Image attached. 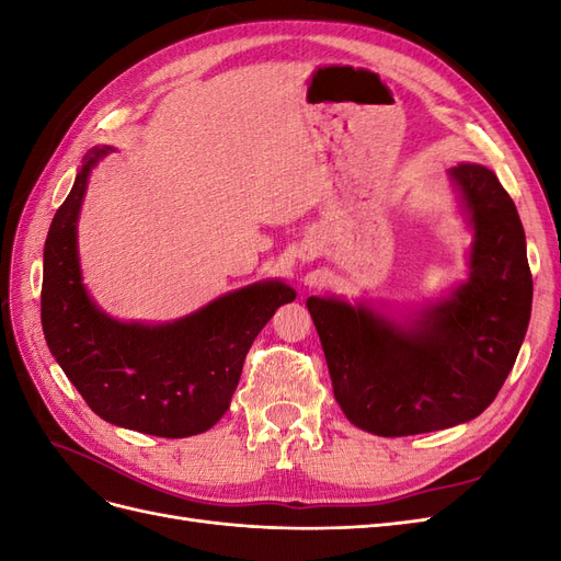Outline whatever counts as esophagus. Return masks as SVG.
Instances as JSON below:
<instances>
[{
    "label": "esophagus",
    "instance_id": "1",
    "mask_svg": "<svg viewBox=\"0 0 561 561\" xmlns=\"http://www.w3.org/2000/svg\"><path fill=\"white\" fill-rule=\"evenodd\" d=\"M307 260H309V254H307Z\"/></svg>",
    "mask_w": 561,
    "mask_h": 561
}]
</instances>
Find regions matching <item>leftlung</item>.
I'll return each mask as SVG.
<instances>
[{
    "instance_id": "left-lung-1",
    "label": "left lung",
    "mask_w": 561,
    "mask_h": 561,
    "mask_svg": "<svg viewBox=\"0 0 561 561\" xmlns=\"http://www.w3.org/2000/svg\"><path fill=\"white\" fill-rule=\"evenodd\" d=\"M449 178L472 231L466 280L404 320L334 295L307 299L339 407L381 437L480 416L529 328L534 280L513 198L480 163H458Z\"/></svg>"
}]
</instances>
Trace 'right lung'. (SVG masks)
I'll list each match as a JSON object with an SVG mask.
<instances>
[{"label": "right lung", "instance_id": "1", "mask_svg": "<svg viewBox=\"0 0 561 561\" xmlns=\"http://www.w3.org/2000/svg\"><path fill=\"white\" fill-rule=\"evenodd\" d=\"M110 151L103 145L83 157L46 236V344L100 419L157 437L206 433L229 410L254 336L297 293L283 280H260L157 325L107 316L81 278L77 222L89 175Z\"/></svg>", "mask_w": 561, "mask_h": 561}]
</instances>
